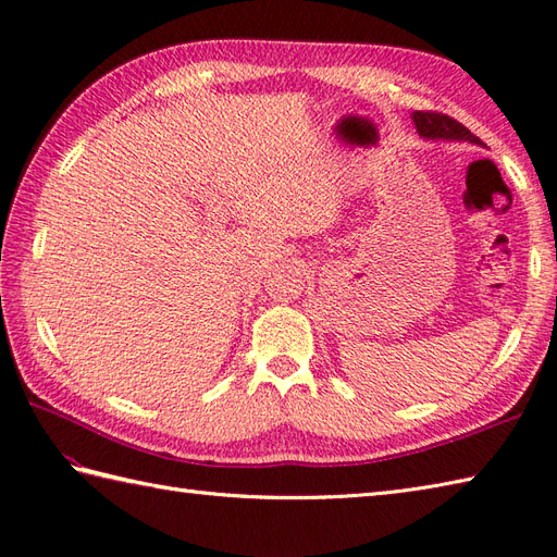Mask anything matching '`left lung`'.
<instances>
[{"label": "left lung", "instance_id": "obj_1", "mask_svg": "<svg viewBox=\"0 0 557 557\" xmlns=\"http://www.w3.org/2000/svg\"><path fill=\"white\" fill-rule=\"evenodd\" d=\"M413 123H416V129L420 132V137L425 139H455V141H469V144L481 146V139L476 134H471L462 123H458L455 117L446 113L416 111Z\"/></svg>", "mask_w": 557, "mask_h": 557}]
</instances>
